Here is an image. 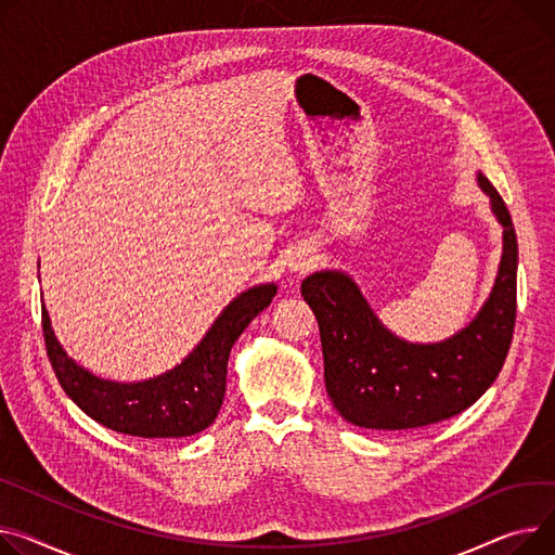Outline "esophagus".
Instances as JSON below:
<instances>
[{
	"label": "esophagus",
	"instance_id": "1",
	"mask_svg": "<svg viewBox=\"0 0 555 555\" xmlns=\"http://www.w3.org/2000/svg\"><path fill=\"white\" fill-rule=\"evenodd\" d=\"M289 270L297 272V274H306L312 266H314V254L312 249H297L292 256H289Z\"/></svg>",
	"mask_w": 555,
	"mask_h": 555
}]
</instances>
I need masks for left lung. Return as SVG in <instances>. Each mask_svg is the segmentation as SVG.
Masks as SVG:
<instances>
[{"label":"left lung","instance_id":"obj_1","mask_svg":"<svg viewBox=\"0 0 555 555\" xmlns=\"http://www.w3.org/2000/svg\"><path fill=\"white\" fill-rule=\"evenodd\" d=\"M477 182L504 228L502 258L487 304L451 339H399L344 272H314L301 283L319 321L325 390L346 422L373 430L437 424L466 411L500 375L515 325L518 238L489 178L477 173Z\"/></svg>","mask_w":555,"mask_h":555}]
</instances>
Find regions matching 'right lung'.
Segmentation results:
<instances>
[{
	"instance_id": "1",
	"label": "right lung",
	"mask_w": 555,
	"mask_h": 555,
	"mask_svg": "<svg viewBox=\"0 0 555 555\" xmlns=\"http://www.w3.org/2000/svg\"><path fill=\"white\" fill-rule=\"evenodd\" d=\"M276 285H254L220 312L192 354L169 373L146 382L100 379L73 361L53 335L47 308V354L64 392L98 424L133 437H190L216 420L225 397L228 359L234 341L274 299Z\"/></svg>"
}]
</instances>
